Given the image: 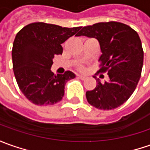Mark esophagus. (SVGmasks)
<instances>
[{"label": "esophagus", "mask_w": 150, "mask_h": 150, "mask_svg": "<svg viewBox=\"0 0 150 150\" xmlns=\"http://www.w3.org/2000/svg\"><path fill=\"white\" fill-rule=\"evenodd\" d=\"M78 78H79L80 79H85L87 78V76L86 75H78Z\"/></svg>", "instance_id": "obj_1"}]
</instances>
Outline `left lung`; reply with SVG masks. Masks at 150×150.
I'll return each instance as SVG.
<instances>
[{
  "mask_svg": "<svg viewBox=\"0 0 150 150\" xmlns=\"http://www.w3.org/2000/svg\"><path fill=\"white\" fill-rule=\"evenodd\" d=\"M76 36L94 38L102 54L98 72H108L109 81H97L86 92L88 103L98 109L111 110L122 105L135 91L143 67L144 52L138 33L119 22H105L83 27Z\"/></svg>",
  "mask_w": 150,
  "mask_h": 150,
  "instance_id": "left-lung-1",
  "label": "left lung"
}]
</instances>
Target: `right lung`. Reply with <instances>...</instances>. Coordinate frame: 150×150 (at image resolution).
Here are the masks:
<instances>
[{
	"instance_id": "add662e5",
	"label": "right lung",
	"mask_w": 150,
	"mask_h": 150,
	"mask_svg": "<svg viewBox=\"0 0 150 150\" xmlns=\"http://www.w3.org/2000/svg\"><path fill=\"white\" fill-rule=\"evenodd\" d=\"M79 29L38 22L26 25L16 34L13 71L19 89L31 103L52 105L64 97L66 83L75 75L68 71L56 75L51 67L54 57L62 54V43Z\"/></svg>"
}]
</instances>
